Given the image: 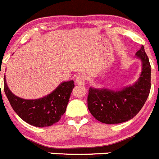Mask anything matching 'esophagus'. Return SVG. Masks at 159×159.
<instances>
[{
  "instance_id": "obj_1",
  "label": "esophagus",
  "mask_w": 159,
  "mask_h": 159,
  "mask_svg": "<svg viewBox=\"0 0 159 159\" xmlns=\"http://www.w3.org/2000/svg\"><path fill=\"white\" fill-rule=\"evenodd\" d=\"M76 83L79 85H84L86 83V77L83 75H79L76 78Z\"/></svg>"
}]
</instances>
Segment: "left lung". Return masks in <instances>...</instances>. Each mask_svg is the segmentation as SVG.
Instances as JSON below:
<instances>
[{"instance_id":"left-lung-1","label":"left lung","mask_w":159,"mask_h":159,"mask_svg":"<svg viewBox=\"0 0 159 159\" xmlns=\"http://www.w3.org/2000/svg\"><path fill=\"white\" fill-rule=\"evenodd\" d=\"M142 60V73L132 86L120 90L90 87L88 109L96 119L106 124H118L132 119L141 110L151 89V65L143 46L135 53Z\"/></svg>"}]
</instances>
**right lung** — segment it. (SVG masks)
Returning <instances> with one entry per match:
<instances>
[{"instance_id":"obj_1","label":"right lung","mask_w":159,"mask_h":159,"mask_svg":"<svg viewBox=\"0 0 159 159\" xmlns=\"http://www.w3.org/2000/svg\"><path fill=\"white\" fill-rule=\"evenodd\" d=\"M1 75V71H0ZM74 87L73 80L60 83L50 94L37 99H24L11 93L4 79V89L11 107L20 119L36 127L50 126L65 113Z\"/></svg>"}]
</instances>
